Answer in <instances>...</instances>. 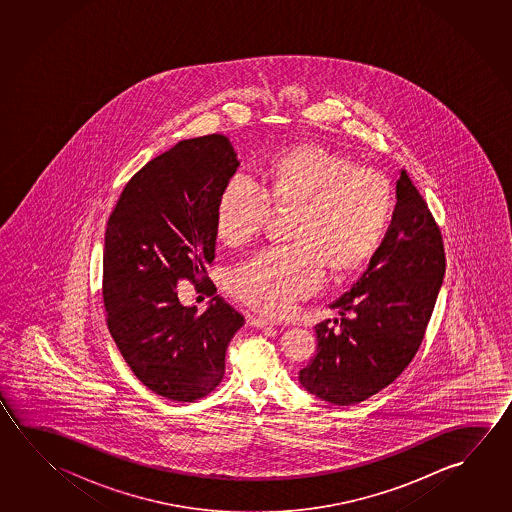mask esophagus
Listing matches in <instances>:
<instances>
[{"label": "esophagus", "mask_w": 512, "mask_h": 512, "mask_svg": "<svg viewBox=\"0 0 512 512\" xmlns=\"http://www.w3.org/2000/svg\"><path fill=\"white\" fill-rule=\"evenodd\" d=\"M253 327L257 328H266V327H275L277 323L273 321V319L262 318V316H257V318L252 319Z\"/></svg>", "instance_id": "1"}]
</instances>
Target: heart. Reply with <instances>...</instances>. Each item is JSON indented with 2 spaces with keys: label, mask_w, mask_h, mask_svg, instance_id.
Masks as SVG:
<instances>
[{
  "label": "heart",
  "mask_w": 512,
  "mask_h": 512,
  "mask_svg": "<svg viewBox=\"0 0 512 512\" xmlns=\"http://www.w3.org/2000/svg\"><path fill=\"white\" fill-rule=\"evenodd\" d=\"M393 196L384 176L321 148L285 151L260 171V184L237 173L219 194L216 228L228 244L253 239L273 209H294L291 246H273L230 273V291L271 316H284L336 273L357 268L377 250Z\"/></svg>",
  "instance_id": "1"
}]
</instances>
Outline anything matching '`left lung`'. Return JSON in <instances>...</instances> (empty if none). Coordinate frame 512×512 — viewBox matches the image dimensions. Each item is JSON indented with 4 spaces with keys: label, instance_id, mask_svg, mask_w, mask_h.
I'll return each mask as SVG.
<instances>
[{
    "label": "left lung",
    "instance_id": "obj_1",
    "mask_svg": "<svg viewBox=\"0 0 512 512\" xmlns=\"http://www.w3.org/2000/svg\"><path fill=\"white\" fill-rule=\"evenodd\" d=\"M444 269L441 232L402 169L391 227L361 278L330 303L338 327L328 319L316 325L318 352L300 369V384L334 405L364 402L389 386L418 352Z\"/></svg>",
    "mask_w": 512,
    "mask_h": 512
}]
</instances>
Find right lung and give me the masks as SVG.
<instances>
[{
	"label": "right lung",
	"mask_w": 512,
	"mask_h": 512,
	"mask_svg": "<svg viewBox=\"0 0 512 512\" xmlns=\"http://www.w3.org/2000/svg\"><path fill=\"white\" fill-rule=\"evenodd\" d=\"M239 168L228 137L185 139L125 185L103 246V302L119 352L135 377L173 402L219 386L225 355L244 316L209 282L219 194ZM180 277L205 281L203 315L177 300Z\"/></svg>",
	"instance_id": "1"
}]
</instances>
